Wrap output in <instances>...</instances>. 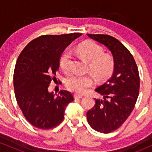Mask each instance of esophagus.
Segmentation results:
<instances>
[{"label":"esophagus","instance_id":"esophagus-1","mask_svg":"<svg viewBox=\"0 0 152 152\" xmlns=\"http://www.w3.org/2000/svg\"><path fill=\"white\" fill-rule=\"evenodd\" d=\"M74 99H82V96H81V95H77V94H74Z\"/></svg>","mask_w":152,"mask_h":152}]
</instances>
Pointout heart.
I'll use <instances>...</instances> for the list:
<instances>
[{"label": "heart", "instance_id": "b5f03b06", "mask_svg": "<svg viewBox=\"0 0 152 152\" xmlns=\"http://www.w3.org/2000/svg\"><path fill=\"white\" fill-rule=\"evenodd\" d=\"M76 53L82 59L89 62V69L95 77L103 80L110 76L113 69V60L110 56L104 54L102 48L93 42L81 44L76 48ZM71 59V53L65 50L59 58V65L62 70H69V63ZM93 85V79L90 75L73 74L66 80V87L70 91L77 94H84L88 88Z\"/></svg>", "mask_w": 152, "mask_h": 152}]
</instances>
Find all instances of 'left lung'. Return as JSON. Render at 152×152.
Returning a JSON list of instances; mask_svg holds the SVG:
<instances>
[{"label": "left lung", "mask_w": 152, "mask_h": 152, "mask_svg": "<svg viewBox=\"0 0 152 152\" xmlns=\"http://www.w3.org/2000/svg\"><path fill=\"white\" fill-rule=\"evenodd\" d=\"M87 36L107 47L113 57L111 77L95 89L102 99H95L94 107L87 113L93 129L110 133L119 128L134 109L140 89L138 69L132 55L117 39L105 34Z\"/></svg>", "instance_id": "8db88e82"}]
</instances>
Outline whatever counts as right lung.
<instances>
[{
	"mask_svg": "<svg viewBox=\"0 0 152 152\" xmlns=\"http://www.w3.org/2000/svg\"><path fill=\"white\" fill-rule=\"evenodd\" d=\"M82 34L43 35L30 42L18 56L14 72L15 97L26 120L34 126L48 129L64 119L65 110L73 95L61 90L59 95L48 87L56 76L59 58L67 45Z\"/></svg>",
	"mask_w": 152,
	"mask_h": 152,
	"instance_id": "1",
	"label": "right lung"
}]
</instances>
